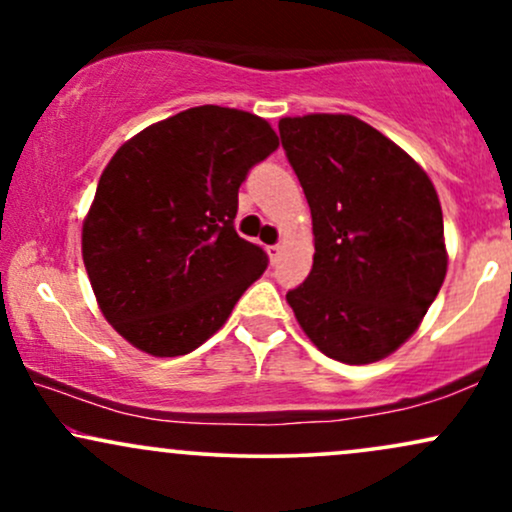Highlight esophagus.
<instances>
[{
  "label": "esophagus",
  "mask_w": 512,
  "mask_h": 512,
  "mask_svg": "<svg viewBox=\"0 0 512 512\" xmlns=\"http://www.w3.org/2000/svg\"><path fill=\"white\" fill-rule=\"evenodd\" d=\"M279 252H281V245H267V255L269 260H272V264L276 262V257H279Z\"/></svg>",
  "instance_id": "1"
}]
</instances>
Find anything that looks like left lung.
I'll list each match as a JSON object with an SVG mask.
<instances>
[{"mask_svg":"<svg viewBox=\"0 0 512 512\" xmlns=\"http://www.w3.org/2000/svg\"><path fill=\"white\" fill-rule=\"evenodd\" d=\"M279 134L315 236L313 269L286 301L325 356L380 361L419 330L448 272L436 187L354 115L281 117Z\"/></svg>","mask_w":512,"mask_h":512,"instance_id":"obj_1","label":"left lung"}]
</instances>
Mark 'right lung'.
Segmentation results:
<instances>
[{
  "mask_svg": "<svg viewBox=\"0 0 512 512\" xmlns=\"http://www.w3.org/2000/svg\"><path fill=\"white\" fill-rule=\"evenodd\" d=\"M279 146L262 117L199 105L134 134L110 158L81 255L105 320L151 356L195 351L267 269L233 226L238 187Z\"/></svg>",
  "mask_w": 512,
  "mask_h": 512,
  "instance_id": "obj_1",
  "label": "right lung"
}]
</instances>
